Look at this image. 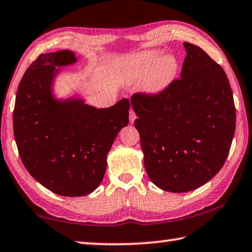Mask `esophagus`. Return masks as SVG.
Here are the masks:
<instances>
[{
    "label": "esophagus",
    "mask_w": 252,
    "mask_h": 252,
    "mask_svg": "<svg viewBox=\"0 0 252 252\" xmlns=\"http://www.w3.org/2000/svg\"><path fill=\"white\" fill-rule=\"evenodd\" d=\"M135 119H136L135 112H134L133 110H130V122H131V123H133Z\"/></svg>",
    "instance_id": "obj_1"
}]
</instances>
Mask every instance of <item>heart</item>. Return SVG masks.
Masks as SVG:
<instances>
[{
    "mask_svg": "<svg viewBox=\"0 0 252 252\" xmlns=\"http://www.w3.org/2000/svg\"><path fill=\"white\" fill-rule=\"evenodd\" d=\"M160 51H148L135 55L129 61L127 75L131 79H141L149 70L144 80V90L152 94L163 91L176 78L179 69L178 60L174 55L161 57Z\"/></svg>",
    "mask_w": 252,
    "mask_h": 252,
    "instance_id": "heart-1",
    "label": "heart"
}]
</instances>
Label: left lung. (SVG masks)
<instances>
[{
    "instance_id": "left-lung-1",
    "label": "left lung",
    "mask_w": 252,
    "mask_h": 252,
    "mask_svg": "<svg viewBox=\"0 0 252 252\" xmlns=\"http://www.w3.org/2000/svg\"><path fill=\"white\" fill-rule=\"evenodd\" d=\"M181 78L156 94L134 93L144 167L160 189H197L222 168L236 129L229 80L199 46L185 42Z\"/></svg>"
}]
</instances>
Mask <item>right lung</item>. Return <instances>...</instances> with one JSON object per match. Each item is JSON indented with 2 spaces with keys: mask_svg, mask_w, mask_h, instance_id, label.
<instances>
[{
  "mask_svg": "<svg viewBox=\"0 0 252 252\" xmlns=\"http://www.w3.org/2000/svg\"><path fill=\"white\" fill-rule=\"evenodd\" d=\"M75 62L69 50L40 54L21 80L13 111L24 167L46 189L64 197H82L99 187L114 139L129 123L127 99L105 109L80 99H54L52 83L60 71L55 66Z\"/></svg>",
  "mask_w": 252,
  "mask_h": 252,
  "instance_id": "right-lung-1",
  "label": "right lung"
}]
</instances>
